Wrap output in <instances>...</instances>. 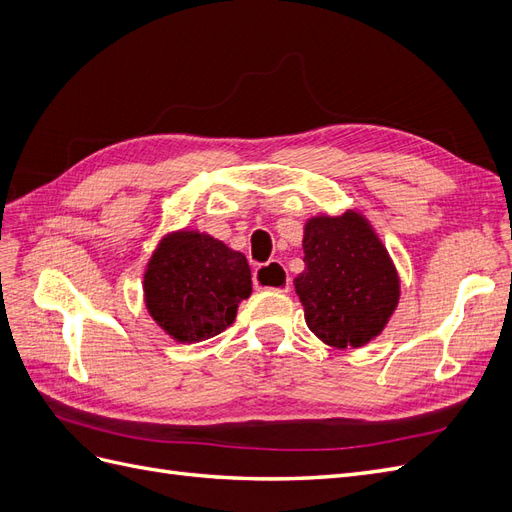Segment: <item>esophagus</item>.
<instances>
[{
	"mask_svg": "<svg viewBox=\"0 0 512 512\" xmlns=\"http://www.w3.org/2000/svg\"><path fill=\"white\" fill-rule=\"evenodd\" d=\"M254 286L260 290H277L288 292L290 290V277L284 269L282 262L271 260L254 271Z\"/></svg>",
	"mask_w": 512,
	"mask_h": 512,
	"instance_id": "esophagus-1",
	"label": "esophagus"
}]
</instances>
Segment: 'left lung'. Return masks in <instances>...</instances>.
I'll list each match as a JSON object with an SVG mask.
<instances>
[{
	"mask_svg": "<svg viewBox=\"0 0 512 512\" xmlns=\"http://www.w3.org/2000/svg\"><path fill=\"white\" fill-rule=\"evenodd\" d=\"M303 254L294 290L309 331L342 350L376 339L399 303V275L371 224L352 209L316 215L305 222Z\"/></svg>",
	"mask_w": 512,
	"mask_h": 512,
	"instance_id": "1",
	"label": "left lung"
}]
</instances>
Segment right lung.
<instances>
[{
    "mask_svg": "<svg viewBox=\"0 0 512 512\" xmlns=\"http://www.w3.org/2000/svg\"><path fill=\"white\" fill-rule=\"evenodd\" d=\"M145 305L175 342L215 337L235 322L252 294L247 258L207 232H168L153 250L143 280Z\"/></svg>",
    "mask_w": 512,
    "mask_h": 512,
    "instance_id": "add662e5",
    "label": "right lung"
}]
</instances>
